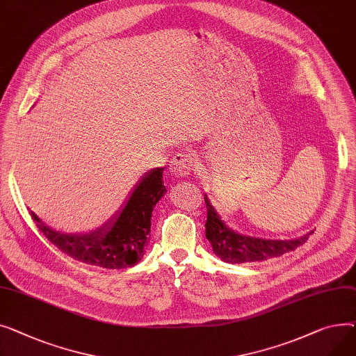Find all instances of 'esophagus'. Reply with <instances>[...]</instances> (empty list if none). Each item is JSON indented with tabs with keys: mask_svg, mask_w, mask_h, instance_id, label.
I'll return each mask as SVG.
<instances>
[{
	"mask_svg": "<svg viewBox=\"0 0 356 356\" xmlns=\"http://www.w3.org/2000/svg\"><path fill=\"white\" fill-rule=\"evenodd\" d=\"M193 168V159L186 152H179L177 154L170 165V172L175 178H184L186 175H190Z\"/></svg>",
	"mask_w": 356,
	"mask_h": 356,
	"instance_id": "obj_1",
	"label": "esophagus"
}]
</instances>
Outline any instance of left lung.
Returning a JSON list of instances; mask_svg holds the SVG:
<instances>
[{
    "label": "left lung",
    "instance_id": "obj_1",
    "mask_svg": "<svg viewBox=\"0 0 356 356\" xmlns=\"http://www.w3.org/2000/svg\"><path fill=\"white\" fill-rule=\"evenodd\" d=\"M204 200L207 205L205 237L211 243L213 252L225 263L240 264L279 257L305 244L313 233L309 232L302 237L290 240H267L240 234L221 220V216H218L207 194Z\"/></svg>",
    "mask_w": 356,
    "mask_h": 356
}]
</instances>
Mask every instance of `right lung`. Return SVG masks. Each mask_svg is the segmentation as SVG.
Segmentation results:
<instances>
[{"mask_svg":"<svg viewBox=\"0 0 356 356\" xmlns=\"http://www.w3.org/2000/svg\"><path fill=\"white\" fill-rule=\"evenodd\" d=\"M165 168L149 170L131 191L113 217L88 233H63L49 227L33 211L37 227L58 250L72 259L103 267L124 268L135 266L149 241L154 207L166 193L162 174Z\"/></svg>","mask_w":356,"mask_h":356,"instance_id":"1","label":"right lung"}]
</instances>
